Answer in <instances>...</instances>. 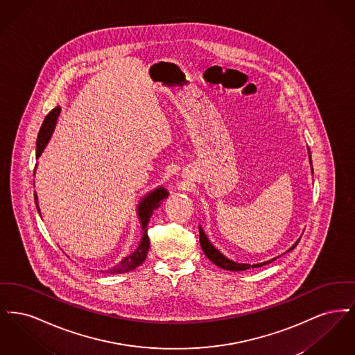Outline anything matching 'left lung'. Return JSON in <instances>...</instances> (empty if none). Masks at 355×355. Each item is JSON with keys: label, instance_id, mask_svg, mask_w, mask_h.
<instances>
[{"label": "left lung", "instance_id": "1", "mask_svg": "<svg viewBox=\"0 0 355 355\" xmlns=\"http://www.w3.org/2000/svg\"><path fill=\"white\" fill-rule=\"evenodd\" d=\"M310 161H311V159H310ZM200 242H201L203 253L206 254V257H207L213 263H216L217 266H220V269H225V270H248V269H250V268H261V266H265V265H268V263H271L272 261H275V258H272L270 261H266V262H262V263H257V265H253V266H252V265H245V263H236V262H233V261L227 259L226 257H223V255L209 242V239L205 236V233H203V230L201 227H200ZM298 242H300V239L290 248V250H293V249L298 245ZM290 250H287V252H290ZM277 258H278V257H277Z\"/></svg>", "mask_w": 355, "mask_h": 355}]
</instances>
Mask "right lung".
<instances>
[{
  "mask_svg": "<svg viewBox=\"0 0 355 355\" xmlns=\"http://www.w3.org/2000/svg\"><path fill=\"white\" fill-rule=\"evenodd\" d=\"M60 107H54L51 110V113L45 117L44 119V123L40 129V133L37 137V158L41 155L42 150L45 149L49 138H51V133H53V129L55 126V121L58 119V114H60ZM52 123L51 125L50 123ZM168 197V191L164 189V187H158L155 189L152 193H149L144 200L142 202L139 203L138 206V216H139V220L142 223V239H141V243L139 246L137 248L135 253L128 255L125 259H122L119 262L117 266H114L113 269H109L105 272H110V274H122V272H128V271L135 270L139 265L144 263V261L146 259V255H148V250H149V246H150V241H149V236H148V223L150 220V217L153 216V213L161 206V201L165 200ZM34 201L37 205V210L40 213V209H38V203H37V194L34 193Z\"/></svg>",
  "mask_w": 355,
  "mask_h": 355,
  "instance_id": "1",
  "label": "right lung"
}]
</instances>
